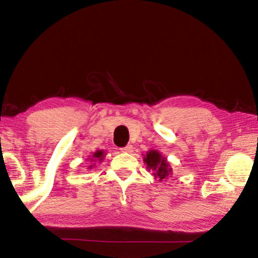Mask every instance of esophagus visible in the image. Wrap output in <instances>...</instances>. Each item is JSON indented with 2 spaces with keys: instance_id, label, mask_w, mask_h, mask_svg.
I'll return each mask as SVG.
<instances>
[{
  "instance_id": "34e87169",
  "label": "esophagus",
  "mask_w": 258,
  "mask_h": 258,
  "mask_svg": "<svg viewBox=\"0 0 258 258\" xmlns=\"http://www.w3.org/2000/svg\"><path fill=\"white\" fill-rule=\"evenodd\" d=\"M120 150L123 151V152H132L133 147L131 146V145H127V146H125V147H123V148H120Z\"/></svg>"
}]
</instances>
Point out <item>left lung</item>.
<instances>
[{"label":"left lung","instance_id":"obj_1","mask_svg":"<svg viewBox=\"0 0 258 258\" xmlns=\"http://www.w3.org/2000/svg\"><path fill=\"white\" fill-rule=\"evenodd\" d=\"M145 163L147 164V168L152 172L156 177L160 181L167 178L172 173V168L168 167V163L165 158L160 156L159 152L151 150L145 157Z\"/></svg>","mask_w":258,"mask_h":258}]
</instances>
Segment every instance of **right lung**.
Wrapping results in <instances>:
<instances>
[{
    "mask_svg": "<svg viewBox=\"0 0 258 258\" xmlns=\"http://www.w3.org/2000/svg\"><path fill=\"white\" fill-rule=\"evenodd\" d=\"M102 158H103V151H102V150H98L97 152H94V154H93V157H92V159H91V161L102 160ZM93 165H94V164L89 166V168H92Z\"/></svg>",
    "mask_w": 258,
    "mask_h": 258,
    "instance_id": "add662e5",
    "label": "right lung"
}]
</instances>
